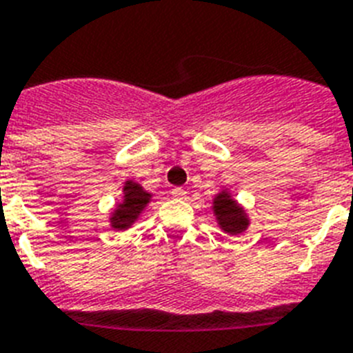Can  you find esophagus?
Segmentation results:
<instances>
[{"mask_svg": "<svg viewBox=\"0 0 353 353\" xmlns=\"http://www.w3.org/2000/svg\"><path fill=\"white\" fill-rule=\"evenodd\" d=\"M172 196H174V197H185L186 192L183 190V188H174V190H172Z\"/></svg>", "mask_w": 353, "mask_h": 353, "instance_id": "esophagus-1", "label": "esophagus"}]
</instances>
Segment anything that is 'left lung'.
I'll list each match as a JSON object with an SVG mask.
<instances>
[{
	"instance_id": "left-lung-1",
	"label": "left lung",
	"mask_w": 353,
	"mask_h": 353,
	"mask_svg": "<svg viewBox=\"0 0 353 353\" xmlns=\"http://www.w3.org/2000/svg\"><path fill=\"white\" fill-rule=\"evenodd\" d=\"M212 210L216 214L217 225L221 226L223 232L230 234V236H239L250 225L246 212L243 210V206L237 205L236 199H232V196L226 190L219 192L214 197Z\"/></svg>"
}]
</instances>
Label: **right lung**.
I'll use <instances>...</instances> for the list:
<instances>
[{"mask_svg": "<svg viewBox=\"0 0 353 353\" xmlns=\"http://www.w3.org/2000/svg\"><path fill=\"white\" fill-rule=\"evenodd\" d=\"M152 194L143 190L139 183L127 181L123 186V201L114 208L110 216V226L114 230H127L139 219L143 210L150 203Z\"/></svg>", "mask_w": 353, "mask_h": 353, "instance_id": "1", "label": "right lung"}]
</instances>
